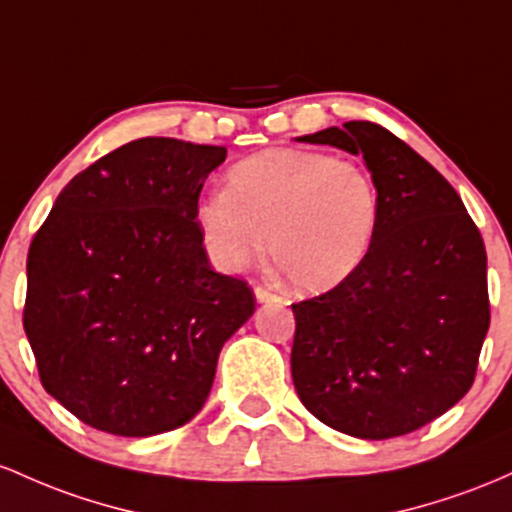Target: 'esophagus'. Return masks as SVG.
<instances>
[{
  "label": "esophagus",
  "instance_id": "esophagus-1",
  "mask_svg": "<svg viewBox=\"0 0 512 512\" xmlns=\"http://www.w3.org/2000/svg\"><path fill=\"white\" fill-rule=\"evenodd\" d=\"M254 295H256V300L261 302V304L263 302H283L278 295H275V292L266 290V287H254Z\"/></svg>",
  "mask_w": 512,
  "mask_h": 512
}]
</instances>
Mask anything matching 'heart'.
<instances>
[{
  "instance_id": "1",
  "label": "heart",
  "mask_w": 512,
  "mask_h": 512,
  "mask_svg": "<svg viewBox=\"0 0 512 512\" xmlns=\"http://www.w3.org/2000/svg\"><path fill=\"white\" fill-rule=\"evenodd\" d=\"M380 210L377 183L360 164L275 147L234 164L227 191L205 195L195 220L225 271L251 266L268 237V254L287 285L324 292L365 261Z\"/></svg>"
}]
</instances>
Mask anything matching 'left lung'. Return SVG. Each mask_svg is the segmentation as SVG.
Here are the masks:
<instances>
[{
	"mask_svg": "<svg viewBox=\"0 0 512 512\" xmlns=\"http://www.w3.org/2000/svg\"><path fill=\"white\" fill-rule=\"evenodd\" d=\"M300 140L363 154L382 210L358 271L292 304L297 396L353 438L413 433L474 382L491 321L484 239L455 188L382 125L350 120Z\"/></svg>",
	"mask_w": 512,
	"mask_h": 512,
	"instance_id": "obj_1",
	"label": "left lung"
}]
</instances>
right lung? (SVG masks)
<instances>
[{"instance_id":"add662e5","label":"right lung","mask_w":512,"mask_h":512,"mask_svg":"<svg viewBox=\"0 0 512 512\" xmlns=\"http://www.w3.org/2000/svg\"><path fill=\"white\" fill-rule=\"evenodd\" d=\"M227 149L142 137L62 188L26 261L24 329L45 392L86 426L149 438L203 409L254 314L210 268L195 208Z\"/></svg>"}]
</instances>
